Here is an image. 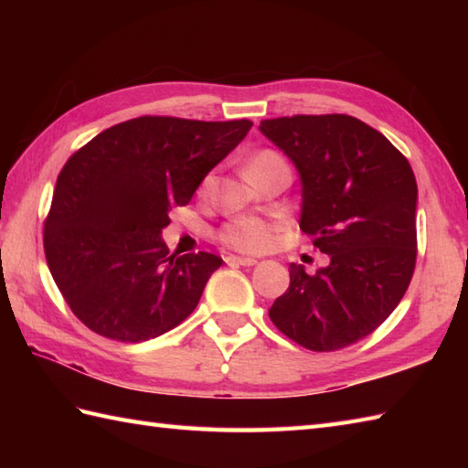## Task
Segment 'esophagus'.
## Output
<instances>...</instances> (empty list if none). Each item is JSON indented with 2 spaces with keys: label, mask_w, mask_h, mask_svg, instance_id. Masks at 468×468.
<instances>
[{
  "label": "esophagus",
  "mask_w": 468,
  "mask_h": 468,
  "mask_svg": "<svg viewBox=\"0 0 468 468\" xmlns=\"http://www.w3.org/2000/svg\"><path fill=\"white\" fill-rule=\"evenodd\" d=\"M225 263L229 265H243V267H251L257 263L255 257H241V255H227Z\"/></svg>",
  "instance_id": "34e87169"
}]
</instances>
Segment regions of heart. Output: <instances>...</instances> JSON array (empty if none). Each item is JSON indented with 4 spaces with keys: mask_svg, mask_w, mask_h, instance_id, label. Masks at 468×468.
Wrapping results in <instances>:
<instances>
[{
    "mask_svg": "<svg viewBox=\"0 0 468 468\" xmlns=\"http://www.w3.org/2000/svg\"><path fill=\"white\" fill-rule=\"evenodd\" d=\"M282 161H283L282 154H277L275 151L257 153L250 163V175L253 171H260V168H265ZM207 185H208V178L203 181V188H207ZM273 235H275L273 221H267V218L255 217V215H239V217L229 218V221H225L221 227H218L217 239L233 251L260 253V251H265L267 247L273 243Z\"/></svg>",
    "mask_w": 468,
    "mask_h": 468,
    "instance_id": "heart-1",
    "label": "heart"
}]
</instances>
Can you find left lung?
<instances>
[{
  "label": "left lung",
  "mask_w": 468,
  "mask_h": 468,
  "mask_svg": "<svg viewBox=\"0 0 468 468\" xmlns=\"http://www.w3.org/2000/svg\"><path fill=\"white\" fill-rule=\"evenodd\" d=\"M302 178L300 229L330 265H290L273 302L277 330L314 352H335L372 334L409 290L416 263V178L388 138L347 114L261 121Z\"/></svg>",
  "instance_id": "obj_1"
}]
</instances>
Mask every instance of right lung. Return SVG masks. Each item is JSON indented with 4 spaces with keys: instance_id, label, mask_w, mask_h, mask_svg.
Listing matches in <instances>:
<instances>
[{
    "instance_id": "1",
    "label": "right lung",
    "mask_w": 468,
    "mask_h": 468,
    "mask_svg": "<svg viewBox=\"0 0 468 468\" xmlns=\"http://www.w3.org/2000/svg\"><path fill=\"white\" fill-rule=\"evenodd\" d=\"M251 121L141 116L68 158L44 223L46 261L74 315L118 342H144L193 314L223 260L168 253L163 229Z\"/></svg>"
}]
</instances>
